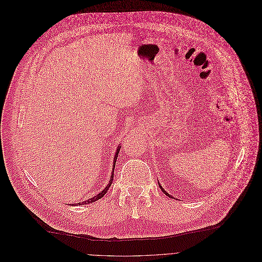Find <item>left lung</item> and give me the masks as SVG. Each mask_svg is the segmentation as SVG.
I'll return each instance as SVG.
<instances>
[{
    "label": "left lung",
    "instance_id": "1",
    "mask_svg": "<svg viewBox=\"0 0 262 262\" xmlns=\"http://www.w3.org/2000/svg\"><path fill=\"white\" fill-rule=\"evenodd\" d=\"M159 186H160V187H161V189H162V190H163V192H164V193H165V194H167V195H169V193H167V192H166V191H165V190H164V188H163V187H162V186H161V184H160V183H159ZM169 196H171V195H169Z\"/></svg>",
    "mask_w": 262,
    "mask_h": 262
}]
</instances>
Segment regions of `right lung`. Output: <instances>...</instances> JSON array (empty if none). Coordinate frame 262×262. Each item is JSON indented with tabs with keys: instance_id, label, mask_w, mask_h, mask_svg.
Listing matches in <instances>:
<instances>
[{
	"instance_id": "right-lung-1",
	"label": "right lung",
	"mask_w": 262,
	"mask_h": 262,
	"mask_svg": "<svg viewBox=\"0 0 262 262\" xmlns=\"http://www.w3.org/2000/svg\"><path fill=\"white\" fill-rule=\"evenodd\" d=\"M119 150H120V146H118V148H117V150H116V152H115V157H114V161H113V169H112V172H111V178H110V182L107 183V185L105 186V188L103 189V190H101L98 194H96L95 196H93V198H91V199H89V200H86V201H83V202H80V203H75L74 205H82V204H89V203H93V202H95V201H97V200H99V199H101L106 192H107V190H109V188H110V186L112 185V182H113V179H114V168H115V163H116V160H117V157H118V152H119Z\"/></svg>"
}]
</instances>
